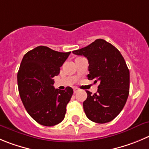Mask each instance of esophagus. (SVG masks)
<instances>
[{"instance_id":"esophagus-1","label":"esophagus","mask_w":149,"mask_h":149,"mask_svg":"<svg viewBox=\"0 0 149 149\" xmlns=\"http://www.w3.org/2000/svg\"><path fill=\"white\" fill-rule=\"evenodd\" d=\"M79 89L78 88V87H74V88H73V92H74V93H77V92L79 91Z\"/></svg>"}]
</instances>
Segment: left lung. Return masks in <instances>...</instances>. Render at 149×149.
Here are the masks:
<instances>
[{"instance_id": "8db88e82", "label": "left lung", "mask_w": 149, "mask_h": 149, "mask_svg": "<svg viewBox=\"0 0 149 149\" xmlns=\"http://www.w3.org/2000/svg\"><path fill=\"white\" fill-rule=\"evenodd\" d=\"M76 55L88 59L89 80L98 82V91L83 102L87 117L92 121L105 123L121 112L129 93V70L120 51L102 39L95 40L87 47L73 51Z\"/></svg>"}]
</instances>
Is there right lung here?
Returning <instances> with one entry per match:
<instances>
[{
  "label": "right lung",
  "mask_w": 149,
  "mask_h": 149,
  "mask_svg": "<svg viewBox=\"0 0 149 149\" xmlns=\"http://www.w3.org/2000/svg\"><path fill=\"white\" fill-rule=\"evenodd\" d=\"M70 52H58L38 46L26 53L17 73L19 93L26 111L35 121L45 126L62 122L73 89H55L54 77L58 76Z\"/></svg>",
  "instance_id": "obj_1"
}]
</instances>
